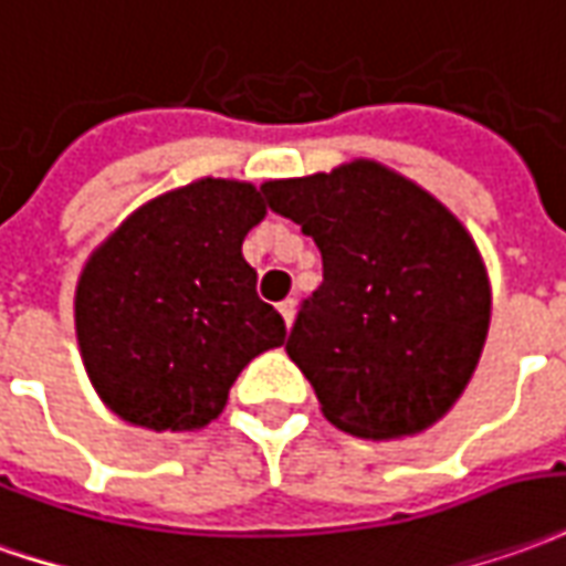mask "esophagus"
Returning a JSON list of instances; mask_svg holds the SVG:
<instances>
[{
  "instance_id": "34e87169",
  "label": "esophagus",
  "mask_w": 566,
  "mask_h": 566,
  "mask_svg": "<svg viewBox=\"0 0 566 566\" xmlns=\"http://www.w3.org/2000/svg\"><path fill=\"white\" fill-rule=\"evenodd\" d=\"M279 312H282L284 324L291 327V324H294V315H296V303L294 300H282V303H279Z\"/></svg>"
}]
</instances>
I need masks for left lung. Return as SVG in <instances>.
Instances as JSON below:
<instances>
[{"instance_id":"obj_1","label":"left lung","mask_w":566,"mask_h":566,"mask_svg":"<svg viewBox=\"0 0 566 566\" xmlns=\"http://www.w3.org/2000/svg\"><path fill=\"white\" fill-rule=\"evenodd\" d=\"M266 201L322 251L287 355L327 420L358 438L429 429L475 374L490 284L472 235L426 189L377 161L270 180Z\"/></svg>"}]
</instances>
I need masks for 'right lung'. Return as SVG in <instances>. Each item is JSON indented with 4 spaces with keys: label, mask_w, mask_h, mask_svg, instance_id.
Wrapping results in <instances>:
<instances>
[{
    "label": "right lung",
    "mask_w": 566,
    "mask_h": 566,
    "mask_svg": "<svg viewBox=\"0 0 566 566\" xmlns=\"http://www.w3.org/2000/svg\"><path fill=\"white\" fill-rule=\"evenodd\" d=\"M266 217L263 189L205 177L134 211L76 287L78 349L122 420L187 432L220 417L242 367L284 343L256 296L244 235Z\"/></svg>",
    "instance_id": "add662e5"
}]
</instances>
